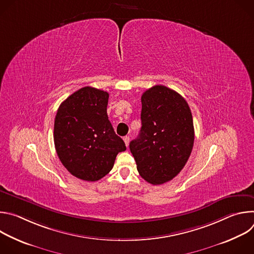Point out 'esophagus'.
Wrapping results in <instances>:
<instances>
[{
  "mask_svg": "<svg viewBox=\"0 0 254 254\" xmlns=\"http://www.w3.org/2000/svg\"><path fill=\"white\" fill-rule=\"evenodd\" d=\"M124 141H125V143H126V146H127V147H128V143H129V136H128V135L124 136Z\"/></svg>",
  "mask_w": 254,
  "mask_h": 254,
  "instance_id": "1",
  "label": "esophagus"
}]
</instances>
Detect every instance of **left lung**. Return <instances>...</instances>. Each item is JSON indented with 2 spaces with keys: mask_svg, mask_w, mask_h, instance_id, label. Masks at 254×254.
I'll return each instance as SVG.
<instances>
[{
  "mask_svg": "<svg viewBox=\"0 0 254 254\" xmlns=\"http://www.w3.org/2000/svg\"><path fill=\"white\" fill-rule=\"evenodd\" d=\"M141 128L129 142L136 169L147 182L161 185L185 167L194 144L190 107L175 90L155 85L141 95Z\"/></svg>",
  "mask_w": 254,
  "mask_h": 254,
  "instance_id": "left-lung-1",
  "label": "left lung"
}]
</instances>
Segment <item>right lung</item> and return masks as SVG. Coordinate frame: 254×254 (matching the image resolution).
Wrapping results in <instances>:
<instances>
[{
    "label": "right lung",
    "mask_w": 254,
    "mask_h": 254,
    "mask_svg": "<svg viewBox=\"0 0 254 254\" xmlns=\"http://www.w3.org/2000/svg\"><path fill=\"white\" fill-rule=\"evenodd\" d=\"M106 91L85 86L59 106L54 122L56 153L67 171L94 182L111 172L120 152L127 150L108 120Z\"/></svg>",
    "instance_id": "right-lung-1"
}]
</instances>
